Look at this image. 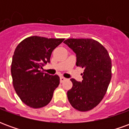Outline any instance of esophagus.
<instances>
[{
  "label": "esophagus",
  "mask_w": 129,
  "mask_h": 129,
  "mask_svg": "<svg viewBox=\"0 0 129 129\" xmlns=\"http://www.w3.org/2000/svg\"><path fill=\"white\" fill-rule=\"evenodd\" d=\"M65 80H66V78H65V77H60V81H61V83L63 82Z\"/></svg>",
  "instance_id": "1"
}]
</instances>
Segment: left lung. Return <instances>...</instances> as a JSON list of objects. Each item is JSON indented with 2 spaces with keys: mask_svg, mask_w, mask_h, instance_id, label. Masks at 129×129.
<instances>
[{
  "mask_svg": "<svg viewBox=\"0 0 129 129\" xmlns=\"http://www.w3.org/2000/svg\"><path fill=\"white\" fill-rule=\"evenodd\" d=\"M76 54L77 66L84 68L83 80L74 79L68 99L79 111H88L97 106L104 97L111 79V59L104 46L91 39H68L63 41Z\"/></svg>",
  "mask_w": 129,
  "mask_h": 129,
  "instance_id": "1",
  "label": "left lung"
}]
</instances>
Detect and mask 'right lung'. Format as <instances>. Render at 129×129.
Wrapping results in <instances>:
<instances>
[{
    "label": "right lung",
    "mask_w": 129,
    "mask_h": 129,
    "mask_svg": "<svg viewBox=\"0 0 129 129\" xmlns=\"http://www.w3.org/2000/svg\"><path fill=\"white\" fill-rule=\"evenodd\" d=\"M63 40L33 36L23 40L15 49L11 66L13 86L21 101L31 108L48 105L59 86V76L41 69L50 63L52 51Z\"/></svg>",
    "instance_id": "1"
}]
</instances>
